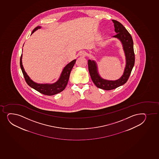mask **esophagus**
Here are the masks:
<instances>
[{
	"label": "esophagus",
	"mask_w": 159,
	"mask_h": 159,
	"mask_svg": "<svg viewBox=\"0 0 159 159\" xmlns=\"http://www.w3.org/2000/svg\"><path fill=\"white\" fill-rule=\"evenodd\" d=\"M86 54H87V53L85 51H80V55L81 57H85Z\"/></svg>",
	"instance_id": "esophagus-1"
}]
</instances>
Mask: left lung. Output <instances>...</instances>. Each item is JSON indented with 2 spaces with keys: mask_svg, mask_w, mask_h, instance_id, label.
<instances>
[{
  "mask_svg": "<svg viewBox=\"0 0 159 159\" xmlns=\"http://www.w3.org/2000/svg\"><path fill=\"white\" fill-rule=\"evenodd\" d=\"M112 21L114 24L115 31L117 34L112 37L120 41L125 54L126 63L123 75L117 80H107L102 79L99 74L96 62L94 60L88 61L89 72L93 82L98 88L106 90L116 89L127 82L134 67L135 61L134 42L131 35L119 22L115 20Z\"/></svg>",
  "mask_w": 159,
  "mask_h": 159,
  "instance_id": "left-lung-1",
  "label": "left lung"
}]
</instances>
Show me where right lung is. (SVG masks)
I'll use <instances>...</instances> for the list:
<instances>
[{
  "mask_svg": "<svg viewBox=\"0 0 159 159\" xmlns=\"http://www.w3.org/2000/svg\"><path fill=\"white\" fill-rule=\"evenodd\" d=\"M41 28V26H38L35 28L34 29L31 33V34L34 32H35L36 30L39 29H40ZM22 54H21V56L20 57V67L28 85L30 87H32V89H34L38 92H40L41 94L48 96L54 95L55 94H58L65 89L69 81L70 72L76 62V60H74L70 62L69 64H67L62 70L59 80L54 83L38 84L34 82L27 75V73L25 72L24 66L22 65Z\"/></svg>",
  "mask_w": 159,
  "mask_h": 159,
  "instance_id": "right-lung-1",
  "label": "right lung"
}]
</instances>
